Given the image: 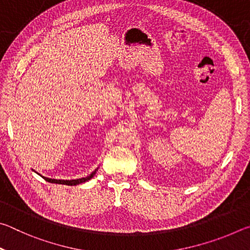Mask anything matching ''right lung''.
<instances>
[{
	"mask_svg": "<svg viewBox=\"0 0 250 250\" xmlns=\"http://www.w3.org/2000/svg\"><path fill=\"white\" fill-rule=\"evenodd\" d=\"M34 171V170H33ZM98 171V167L96 168V170L90 173L89 175L86 176V177H82V179H77V180H56V179H49V177H46V176H43L41 175L40 173H37L36 171H34L35 173H37V174L41 175L42 177H43L44 180H46L47 182H49V183H56V184H64V185H69V186H74V185H78V184H82V183H84V182L89 181L90 179H92V177L95 176L96 172Z\"/></svg>",
	"mask_w": 250,
	"mask_h": 250,
	"instance_id": "right-lung-1",
	"label": "right lung"
}]
</instances>
